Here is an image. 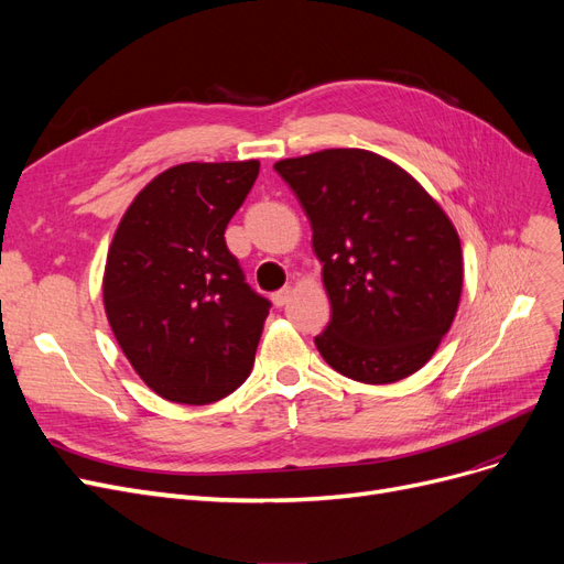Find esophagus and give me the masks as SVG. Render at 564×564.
Here are the masks:
<instances>
[{"label": "esophagus", "instance_id": "34e87169", "mask_svg": "<svg viewBox=\"0 0 564 564\" xmlns=\"http://www.w3.org/2000/svg\"><path fill=\"white\" fill-rule=\"evenodd\" d=\"M289 299H292V286H282L280 292L272 294V303H275L278 308H282V305H286Z\"/></svg>", "mask_w": 564, "mask_h": 564}]
</instances>
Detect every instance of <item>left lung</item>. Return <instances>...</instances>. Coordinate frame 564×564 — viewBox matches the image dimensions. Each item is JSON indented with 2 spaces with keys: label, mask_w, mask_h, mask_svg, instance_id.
Here are the masks:
<instances>
[{
  "label": "left lung",
  "mask_w": 564,
  "mask_h": 564,
  "mask_svg": "<svg viewBox=\"0 0 564 564\" xmlns=\"http://www.w3.org/2000/svg\"><path fill=\"white\" fill-rule=\"evenodd\" d=\"M275 172L311 220L332 301L319 355L360 383L419 371L449 332L464 286L447 214L404 169L360 148L280 160Z\"/></svg>",
  "instance_id": "1"
}]
</instances>
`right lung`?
<instances>
[{
    "label": "right lung",
    "mask_w": 564,
    "mask_h": 564,
    "mask_svg": "<svg viewBox=\"0 0 564 564\" xmlns=\"http://www.w3.org/2000/svg\"><path fill=\"white\" fill-rule=\"evenodd\" d=\"M259 166L247 160L166 169L115 230L106 315L135 373L169 402H216L253 367L270 301L245 282L224 235Z\"/></svg>",
    "instance_id": "obj_1"
}]
</instances>
